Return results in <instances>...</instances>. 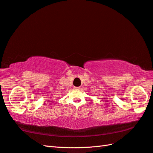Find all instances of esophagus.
<instances>
[{"mask_svg":"<svg viewBox=\"0 0 153 153\" xmlns=\"http://www.w3.org/2000/svg\"><path fill=\"white\" fill-rule=\"evenodd\" d=\"M74 89H75V90H79L80 87H74Z\"/></svg>","mask_w":153,"mask_h":153,"instance_id":"1","label":"esophagus"}]
</instances>
